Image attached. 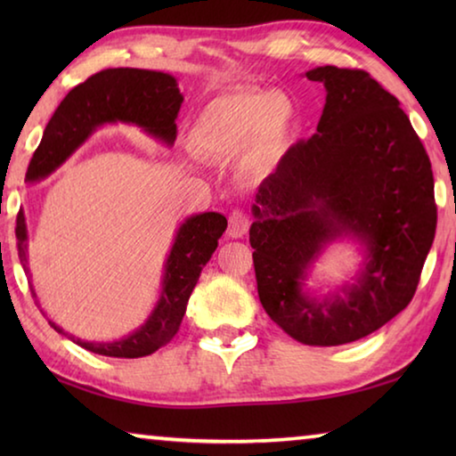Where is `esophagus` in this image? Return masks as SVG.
Returning a JSON list of instances; mask_svg holds the SVG:
<instances>
[{
	"mask_svg": "<svg viewBox=\"0 0 456 456\" xmlns=\"http://www.w3.org/2000/svg\"><path fill=\"white\" fill-rule=\"evenodd\" d=\"M249 227H251V217L247 213L237 211L229 217V237H233V239L245 237Z\"/></svg>",
	"mask_w": 456,
	"mask_h": 456,
	"instance_id": "1",
	"label": "esophagus"
}]
</instances>
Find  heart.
I'll list each match as a JSON object with an SVG mask.
<instances>
[{"mask_svg":"<svg viewBox=\"0 0 456 456\" xmlns=\"http://www.w3.org/2000/svg\"><path fill=\"white\" fill-rule=\"evenodd\" d=\"M293 136V108L277 90L241 88L211 100L191 126V144L211 159L249 151L259 171L280 163Z\"/></svg>","mask_w":456,"mask_h":456,"instance_id":"obj_1","label":"heart"}]
</instances>
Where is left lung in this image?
<instances>
[{"label":"left lung","instance_id":"obj_1","mask_svg":"<svg viewBox=\"0 0 456 456\" xmlns=\"http://www.w3.org/2000/svg\"><path fill=\"white\" fill-rule=\"evenodd\" d=\"M305 76L328 92L318 133L259 184L249 243L269 318L302 344L342 346L411 304L435 241V179L400 102L368 72L320 66ZM339 238L362 245L361 272L330 297H310L306 272Z\"/></svg>","mask_w":456,"mask_h":456}]
</instances>
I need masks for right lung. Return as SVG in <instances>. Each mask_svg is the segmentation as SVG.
Instances as JSON below:
<instances>
[{
	"label": "right lung",
	"instance_id": "obj_1",
	"mask_svg": "<svg viewBox=\"0 0 456 456\" xmlns=\"http://www.w3.org/2000/svg\"><path fill=\"white\" fill-rule=\"evenodd\" d=\"M183 94L171 74L138 68H108L90 76L86 82L68 92L44 130L42 142L29 160L26 181L37 183L66 163L88 138L104 125H133L144 134L171 146L176 138L175 118L181 110ZM227 219L221 213H199L181 223L168 251L163 289L157 305L141 328L114 342H86L66 334L52 320L50 326L82 346L84 350L110 358H142L163 348L179 330L183 315L199 275L217 249ZM18 256L24 272L28 267V227L24 211L18 213ZM32 296H37L29 285ZM40 305V304H37ZM45 315V314H44Z\"/></svg>",
	"mask_w": 456,
	"mask_h": 456
}]
</instances>
